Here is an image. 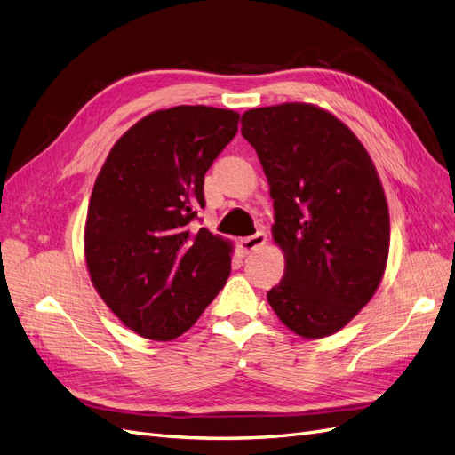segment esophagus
I'll use <instances>...</instances> for the list:
<instances>
[{
  "label": "esophagus",
  "mask_w": 455,
  "mask_h": 455,
  "mask_svg": "<svg viewBox=\"0 0 455 455\" xmlns=\"http://www.w3.org/2000/svg\"><path fill=\"white\" fill-rule=\"evenodd\" d=\"M266 243H267L266 233L264 231H258V233H254V235H251V237L241 239L239 249H241L243 254H251V252L261 249V246H264Z\"/></svg>",
  "instance_id": "esophagus-1"
}]
</instances>
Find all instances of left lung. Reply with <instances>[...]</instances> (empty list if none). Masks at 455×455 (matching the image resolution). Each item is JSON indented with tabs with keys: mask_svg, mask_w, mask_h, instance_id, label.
I'll return each instance as SVG.
<instances>
[{
	"mask_svg": "<svg viewBox=\"0 0 455 455\" xmlns=\"http://www.w3.org/2000/svg\"><path fill=\"white\" fill-rule=\"evenodd\" d=\"M241 132L269 182L284 277L267 292L301 338L338 332L376 294L389 256V209L351 129L304 102L254 108Z\"/></svg>",
	"mask_w": 455,
	"mask_h": 455,
	"instance_id": "obj_1",
	"label": "left lung"
}]
</instances>
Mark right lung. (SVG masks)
<instances>
[{
  "label": "right lung",
  "mask_w": 455,
  "mask_h": 455,
  "mask_svg": "<svg viewBox=\"0 0 455 455\" xmlns=\"http://www.w3.org/2000/svg\"><path fill=\"white\" fill-rule=\"evenodd\" d=\"M237 123L233 109H159L121 136L96 176L87 269L104 304L142 338L182 336L229 277L231 243L191 222L204 206V172Z\"/></svg>",
  "instance_id": "obj_1"
}]
</instances>
